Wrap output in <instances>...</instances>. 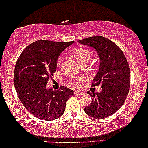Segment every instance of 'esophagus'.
<instances>
[{
    "instance_id": "34e87169",
    "label": "esophagus",
    "mask_w": 148,
    "mask_h": 148,
    "mask_svg": "<svg viewBox=\"0 0 148 148\" xmlns=\"http://www.w3.org/2000/svg\"><path fill=\"white\" fill-rule=\"evenodd\" d=\"M75 94H77V95H80V94H82V92H79V91H77V90H75L74 92Z\"/></svg>"
}]
</instances>
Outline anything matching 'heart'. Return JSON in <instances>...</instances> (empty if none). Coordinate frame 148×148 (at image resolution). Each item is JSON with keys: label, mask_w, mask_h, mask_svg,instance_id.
<instances>
[{"label": "heart", "mask_w": 148, "mask_h": 148, "mask_svg": "<svg viewBox=\"0 0 148 148\" xmlns=\"http://www.w3.org/2000/svg\"><path fill=\"white\" fill-rule=\"evenodd\" d=\"M73 54L75 57L77 59V61H78L79 63L82 62V61L85 60V59H89L91 57V54L89 49H86V48H77V49H76L74 51ZM57 63L58 64H59V63H60V59H59ZM84 80V78L77 79L73 82V84L75 87H78L79 85V82H82V81Z\"/></svg>", "instance_id": "obj_1"}]
</instances>
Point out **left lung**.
<instances>
[{
	"mask_svg": "<svg viewBox=\"0 0 148 148\" xmlns=\"http://www.w3.org/2000/svg\"><path fill=\"white\" fill-rule=\"evenodd\" d=\"M78 42L94 48L100 59L92 86L101 84L102 91L96 94L87 92L93 99L84 112L96 119L110 117L122 107L129 94L131 75L128 61L122 49L103 36L89 37Z\"/></svg>",
	"mask_w": 148,
	"mask_h": 148,
	"instance_id": "obj_1",
	"label": "left lung"
}]
</instances>
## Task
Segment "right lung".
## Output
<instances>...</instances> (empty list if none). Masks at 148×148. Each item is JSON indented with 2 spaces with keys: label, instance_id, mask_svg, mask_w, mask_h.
<instances>
[{
  "label": "right lung",
  "instance_id": "obj_1",
  "mask_svg": "<svg viewBox=\"0 0 148 148\" xmlns=\"http://www.w3.org/2000/svg\"><path fill=\"white\" fill-rule=\"evenodd\" d=\"M74 41L65 42L38 40L31 43L18 58L14 72L16 92L21 103L33 115L45 120L60 117L73 91L61 86L47 89L49 77L56 72L57 60Z\"/></svg>",
  "mask_w": 148,
  "mask_h": 148
}]
</instances>
